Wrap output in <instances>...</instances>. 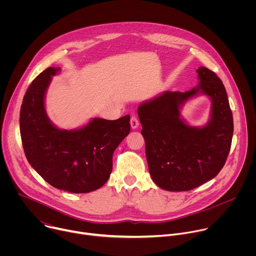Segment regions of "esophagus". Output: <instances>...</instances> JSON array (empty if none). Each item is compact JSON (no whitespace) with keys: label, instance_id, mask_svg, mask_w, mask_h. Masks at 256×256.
<instances>
[{"label":"esophagus","instance_id":"1","mask_svg":"<svg viewBox=\"0 0 256 256\" xmlns=\"http://www.w3.org/2000/svg\"><path fill=\"white\" fill-rule=\"evenodd\" d=\"M138 124H140V122H138V118L134 116H132V118H130V126H132V130L138 128Z\"/></svg>","mask_w":256,"mask_h":256}]
</instances>
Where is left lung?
I'll return each instance as SVG.
<instances>
[{"label":"left lung","instance_id":"obj_1","mask_svg":"<svg viewBox=\"0 0 256 256\" xmlns=\"http://www.w3.org/2000/svg\"><path fill=\"white\" fill-rule=\"evenodd\" d=\"M196 72L200 83L190 91H165L138 107L150 175L169 192L190 190L212 179L231 148L233 116L225 86L204 66ZM200 94L211 99V116L204 127H192L180 110Z\"/></svg>","mask_w":256,"mask_h":256}]
</instances>
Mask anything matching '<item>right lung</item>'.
I'll return each mask as SVG.
<instances>
[{"mask_svg":"<svg viewBox=\"0 0 256 256\" xmlns=\"http://www.w3.org/2000/svg\"><path fill=\"white\" fill-rule=\"evenodd\" d=\"M60 68H48L27 89L20 110L26 158L52 186L72 194L100 188L112 171V155L130 134V116L116 120L92 118L75 130H60L46 112V94Z\"/></svg>","mask_w":256,"mask_h":256,"instance_id":"obj_1","label":"right lung"}]
</instances>
